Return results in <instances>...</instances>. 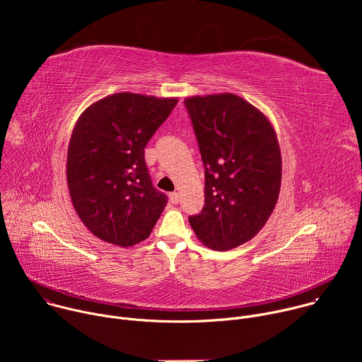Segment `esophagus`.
Wrapping results in <instances>:
<instances>
[{
  "mask_svg": "<svg viewBox=\"0 0 362 362\" xmlns=\"http://www.w3.org/2000/svg\"><path fill=\"white\" fill-rule=\"evenodd\" d=\"M170 202L173 203V204H177L179 202H180V194L177 193V192H173V193H170Z\"/></svg>",
  "mask_w": 362,
  "mask_h": 362,
  "instance_id": "esophagus-1",
  "label": "esophagus"
}]
</instances>
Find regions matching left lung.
I'll use <instances>...</instances> for the list:
<instances>
[{
	"instance_id": "8db88e82",
	"label": "left lung",
	"mask_w": 362,
	"mask_h": 362,
	"mask_svg": "<svg viewBox=\"0 0 362 362\" xmlns=\"http://www.w3.org/2000/svg\"><path fill=\"white\" fill-rule=\"evenodd\" d=\"M204 165V206L189 222L197 239L229 250L257 235L278 202L282 158L269 119L232 93L185 98Z\"/></svg>"
}]
</instances>
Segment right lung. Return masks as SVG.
Returning a JSON list of instances; mask_svg holds the SVG:
<instances>
[{"instance_id":"obj_1","label":"right lung","mask_w":362,"mask_h":362,"mask_svg":"<svg viewBox=\"0 0 362 362\" xmlns=\"http://www.w3.org/2000/svg\"><path fill=\"white\" fill-rule=\"evenodd\" d=\"M176 97L116 93L88 106L69 143L67 185L74 209L98 239L129 247L156 225L168 196L154 189L144 147Z\"/></svg>"}]
</instances>
